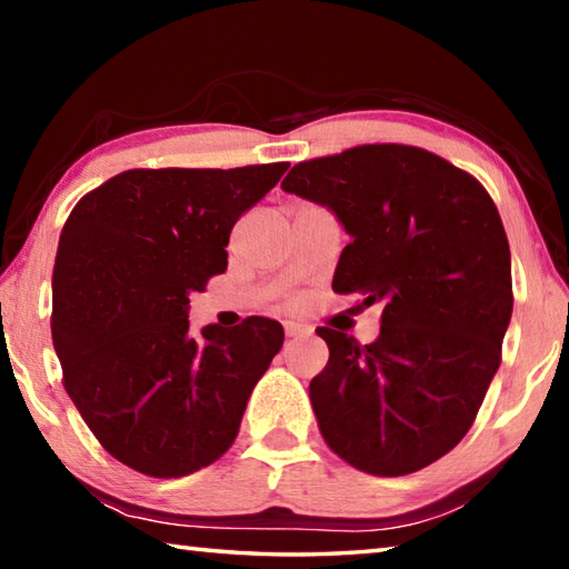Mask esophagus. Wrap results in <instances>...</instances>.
<instances>
[{"instance_id": "34e87169", "label": "esophagus", "mask_w": 569, "mask_h": 569, "mask_svg": "<svg viewBox=\"0 0 569 569\" xmlns=\"http://www.w3.org/2000/svg\"><path fill=\"white\" fill-rule=\"evenodd\" d=\"M283 331L288 339H298V336H311V326L303 321H283Z\"/></svg>"}]
</instances>
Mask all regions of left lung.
<instances>
[{
	"label": "left lung",
	"mask_w": 569,
	"mask_h": 569,
	"mask_svg": "<svg viewBox=\"0 0 569 569\" xmlns=\"http://www.w3.org/2000/svg\"><path fill=\"white\" fill-rule=\"evenodd\" d=\"M281 188L331 208L351 236L333 291L381 303L373 343L316 329L329 343L308 387L321 437L366 475L429 467L465 439L502 361L515 296L495 200L467 170L397 142L303 160Z\"/></svg>",
	"instance_id": "1"
}]
</instances>
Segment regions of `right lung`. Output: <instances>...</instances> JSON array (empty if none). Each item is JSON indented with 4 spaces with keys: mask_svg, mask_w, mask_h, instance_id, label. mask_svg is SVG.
Returning <instances> with one entry per match:
<instances>
[{
    "mask_svg": "<svg viewBox=\"0 0 569 569\" xmlns=\"http://www.w3.org/2000/svg\"><path fill=\"white\" fill-rule=\"evenodd\" d=\"M288 162L134 168L72 208L52 271V343L62 383L94 439L140 475L172 479L233 445L283 326L248 316L188 333L190 293L228 268L236 220Z\"/></svg>",
    "mask_w": 569,
    "mask_h": 569,
    "instance_id": "add662e5",
    "label": "right lung"
}]
</instances>
